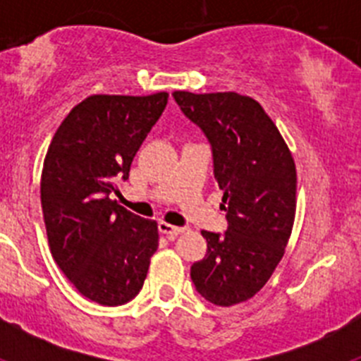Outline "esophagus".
I'll use <instances>...</instances> for the list:
<instances>
[{"label": "esophagus", "instance_id": "1", "mask_svg": "<svg viewBox=\"0 0 361 361\" xmlns=\"http://www.w3.org/2000/svg\"><path fill=\"white\" fill-rule=\"evenodd\" d=\"M159 231H161L162 235H166L168 238H175L177 235H180V233L184 231V228L171 226V224H168V222H159Z\"/></svg>", "mask_w": 361, "mask_h": 361}]
</instances>
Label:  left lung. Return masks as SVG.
I'll use <instances>...</instances> for the list:
<instances>
[{
    "label": "left lung",
    "mask_w": 361,
    "mask_h": 361,
    "mask_svg": "<svg viewBox=\"0 0 361 361\" xmlns=\"http://www.w3.org/2000/svg\"><path fill=\"white\" fill-rule=\"evenodd\" d=\"M180 111L208 139L224 191L228 229L202 231L206 257L191 266L204 300L229 307L257 295L282 260L296 209V170L264 108L237 92H173Z\"/></svg>",
    "instance_id": "1"
}]
</instances>
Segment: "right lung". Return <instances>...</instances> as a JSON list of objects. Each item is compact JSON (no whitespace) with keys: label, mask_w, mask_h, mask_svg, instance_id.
I'll use <instances>...</instances> for the list:
<instances>
[{"label":"right lung","mask_w":361,"mask_h":361,"mask_svg":"<svg viewBox=\"0 0 361 361\" xmlns=\"http://www.w3.org/2000/svg\"><path fill=\"white\" fill-rule=\"evenodd\" d=\"M168 103V94L90 95L49 146L41 208L54 260L82 296L101 305L135 298L157 251L155 220L111 200Z\"/></svg>","instance_id":"obj_1"}]
</instances>
